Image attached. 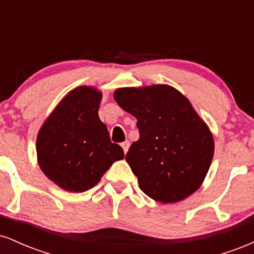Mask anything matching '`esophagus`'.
Here are the masks:
<instances>
[{"label": "esophagus", "mask_w": 254, "mask_h": 254, "mask_svg": "<svg viewBox=\"0 0 254 254\" xmlns=\"http://www.w3.org/2000/svg\"><path fill=\"white\" fill-rule=\"evenodd\" d=\"M129 147H130V142L129 141H125V142H123V143H122V148H123L125 154H127V151L129 150Z\"/></svg>", "instance_id": "esophagus-1"}]
</instances>
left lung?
Returning <instances> with one entry per match:
<instances>
[{
	"mask_svg": "<svg viewBox=\"0 0 254 254\" xmlns=\"http://www.w3.org/2000/svg\"><path fill=\"white\" fill-rule=\"evenodd\" d=\"M115 100L137 119L139 138L125 155L141 190L176 203L198 190L214 156V139L190 101L166 84L121 88Z\"/></svg>",
	"mask_w": 254,
	"mask_h": 254,
	"instance_id": "obj_1",
	"label": "left lung"
}]
</instances>
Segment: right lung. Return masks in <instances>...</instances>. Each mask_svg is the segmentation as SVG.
<instances>
[{"instance_id": "add662e5", "label": "right lung", "mask_w": 254, "mask_h": 254, "mask_svg": "<svg viewBox=\"0 0 254 254\" xmlns=\"http://www.w3.org/2000/svg\"><path fill=\"white\" fill-rule=\"evenodd\" d=\"M100 100L94 88L71 90L38 133L40 168L66 191L89 190L113 162L124 157L122 147L111 142L106 125L99 119Z\"/></svg>"}]
</instances>
